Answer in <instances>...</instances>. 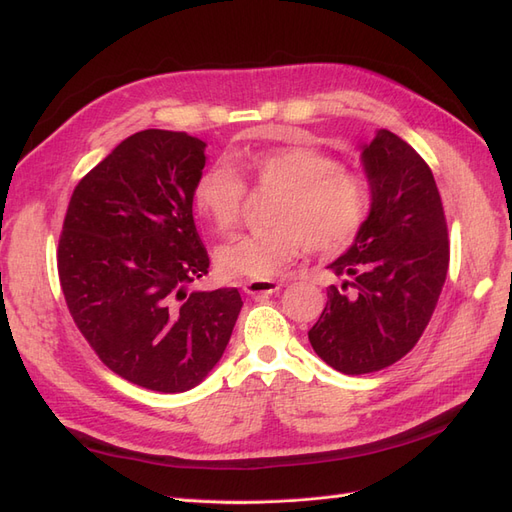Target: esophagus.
<instances>
[{"label":"esophagus","mask_w":512,"mask_h":512,"mask_svg":"<svg viewBox=\"0 0 512 512\" xmlns=\"http://www.w3.org/2000/svg\"><path fill=\"white\" fill-rule=\"evenodd\" d=\"M243 290L247 294H252V297H269V294L280 290V284L273 282V280H267V282H247L243 286Z\"/></svg>","instance_id":"obj_1"}]
</instances>
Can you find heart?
Segmentation results:
<instances>
[{"label":"heart","instance_id":"heart-1","mask_svg":"<svg viewBox=\"0 0 512 512\" xmlns=\"http://www.w3.org/2000/svg\"><path fill=\"white\" fill-rule=\"evenodd\" d=\"M235 162L243 179L228 164H213L198 175L192 190L196 211L220 235H230L241 222L245 183L258 192H275L277 200L269 213L273 228L245 235L218 252V271L228 280H273L305 247L318 256L344 252L369 218L367 177L327 151L290 145L243 151Z\"/></svg>","mask_w":512,"mask_h":512}]
</instances>
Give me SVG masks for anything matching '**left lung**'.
I'll use <instances>...</instances> for the list:
<instances>
[{
	"instance_id": "left-lung-1",
	"label": "left lung",
	"mask_w": 512,
	"mask_h": 512,
	"mask_svg": "<svg viewBox=\"0 0 512 512\" xmlns=\"http://www.w3.org/2000/svg\"><path fill=\"white\" fill-rule=\"evenodd\" d=\"M371 185L369 218L329 269L346 277L327 288V307L309 329L324 363L348 376L371 374L406 356L433 316L451 243L431 168L389 130L363 147Z\"/></svg>"
}]
</instances>
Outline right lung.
Listing matches in <instances>:
<instances>
[{"label": "right lung", "mask_w": 512, "mask_h": 512, "mask_svg": "<svg viewBox=\"0 0 512 512\" xmlns=\"http://www.w3.org/2000/svg\"><path fill=\"white\" fill-rule=\"evenodd\" d=\"M205 160L185 132L132 134L76 183L59 235L74 324L108 369L158 393L203 382L243 305L237 288L185 292L211 262L192 215Z\"/></svg>", "instance_id": "1"}]
</instances>
